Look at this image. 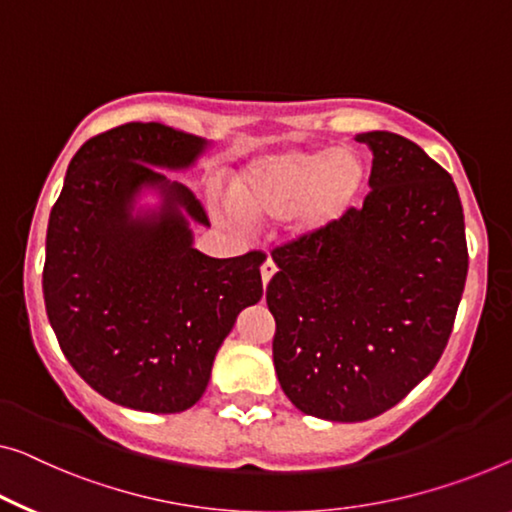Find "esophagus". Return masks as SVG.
<instances>
[{
    "label": "esophagus",
    "instance_id": "esophagus-1",
    "mask_svg": "<svg viewBox=\"0 0 512 512\" xmlns=\"http://www.w3.org/2000/svg\"><path fill=\"white\" fill-rule=\"evenodd\" d=\"M276 271H278V266L273 264V259L269 257V259H266V262L262 264V285H264V289H266V285H269V282H271V278L276 276Z\"/></svg>",
    "mask_w": 512,
    "mask_h": 512
}]
</instances>
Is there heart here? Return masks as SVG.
<instances>
[{
    "instance_id": "heart-1",
    "label": "heart",
    "mask_w": 512,
    "mask_h": 512,
    "mask_svg": "<svg viewBox=\"0 0 512 512\" xmlns=\"http://www.w3.org/2000/svg\"><path fill=\"white\" fill-rule=\"evenodd\" d=\"M365 188L368 170L354 149H285L250 158L227 183V202L246 223L282 218L287 239L308 243L335 230Z\"/></svg>"
}]
</instances>
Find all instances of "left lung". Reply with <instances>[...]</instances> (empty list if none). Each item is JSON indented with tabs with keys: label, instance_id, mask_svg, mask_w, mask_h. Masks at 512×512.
Instances as JSON below:
<instances>
[{
	"label": "left lung",
	"instance_id": "8db88e82",
	"mask_svg": "<svg viewBox=\"0 0 512 512\" xmlns=\"http://www.w3.org/2000/svg\"><path fill=\"white\" fill-rule=\"evenodd\" d=\"M372 149L370 193L329 234L273 250V365L303 414L358 423L430 375L451 338L469 255L457 188L407 137Z\"/></svg>",
	"mask_w": 512,
	"mask_h": 512
}]
</instances>
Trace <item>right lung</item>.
<instances>
[{"label": "right lung", "mask_w": 512, "mask_h": 512, "mask_svg": "<svg viewBox=\"0 0 512 512\" xmlns=\"http://www.w3.org/2000/svg\"><path fill=\"white\" fill-rule=\"evenodd\" d=\"M209 147L156 121L112 128L78 149L50 211V326L75 372L121 407H193L239 312L264 294L266 257L202 255L193 225L209 227L207 213L162 172L190 170Z\"/></svg>", "instance_id": "add662e5"}]
</instances>
